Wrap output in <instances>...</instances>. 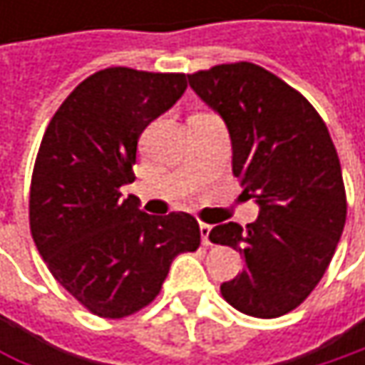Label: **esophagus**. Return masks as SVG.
Segmentation results:
<instances>
[{
  "label": "esophagus",
  "mask_w": 365,
  "mask_h": 365,
  "mask_svg": "<svg viewBox=\"0 0 365 365\" xmlns=\"http://www.w3.org/2000/svg\"><path fill=\"white\" fill-rule=\"evenodd\" d=\"M211 230H213V226L200 224V239H202V245H211Z\"/></svg>",
  "instance_id": "esophagus-1"
}]
</instances>
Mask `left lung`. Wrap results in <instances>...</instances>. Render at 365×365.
Returning a JSON list of instances; mask_svg holds the SVG:
<instances>
[{"label":"left lung","instance_id":"1","mask_svg":"<svg viewBox=\"0 0 365 365\" xmlns=\"http://www.w3.org/2000/svg\"><path fill=\"white\" fill-rule=\"evenodd\" d=\"M187 82L226 122L232 173L259 207L247 228L228 222L211 230L213 243L245 257L222 296L245 315L281 317L322 281L346 220L328 126L298 91L254 63L215 65Z\"/></svg>","mask_w":365,"mask_h":365}]
</instances>
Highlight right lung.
<instances>
[{
  "instance_id": "right-lung-1",
  "label": "right lung",
  "mask_w": 365,
  "mask_h": 365,
  "mask_svg": "<svg viewBox=\"0 0 365 365\" xmlns=\"http://www.w3.org/2000/svg\"><path fill=\"white\" fill-rule=\"evenodd\" d=\"M187 88L183 73L110 67L86 78L52 115L31 178L29 224L54 279L91 313L120 319L148 307L171 262L200 245L183 211L148 215L135 182L137 141Z\"/></svg>"
}]
</instances>
